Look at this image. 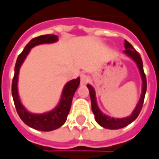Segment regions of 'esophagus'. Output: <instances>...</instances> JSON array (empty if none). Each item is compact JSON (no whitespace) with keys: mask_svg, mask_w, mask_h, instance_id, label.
Listing matches in <instances>:
<instances>
[{"mask_svg":"<svg viewBox=\"0 0 159 159\" xmlns=\"http://www.w3.org/2000/svg\"><path fill=\"white\" fill-rule=\"evenodd\" d=\"M89 81V78L86 74H81L80 75V84L81 85H86Z\"/></svg>","mask_w":159,"mask_h":159,"instance_id":"34e87169","label":"esophagus"}]
</instances>
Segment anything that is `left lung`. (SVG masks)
<instances>
[{"mask_svg": "<svg viewBox=\"0 0 159 159\" xmlns=\"http://www.w3.org/2000/svg\"><path fill=\"white\" fill-rule=\"evenodd\" d=\"M124 47L126 49L123 51V53L135 62L137 67L139 68L141 79H142L141 95H140L139 102L137 103L135 109L132 112L131 115L129 116H127V117L124 118H114L110 117L109 116L103 114L100 110L98 106V103H97V99H96L95 90H94V88L92 87V85L87 84V88L89 89V92H90L91 102H92V110L93 114H94V116H95L96 121L101 127H103L104 128H108V129H119V128H122L134 121L136 118L138 117L139 112H140V110L142 109L144 98H145V95H146V75H145V73H144V70H143V62L142 60H141V57L139 56V53L134 49V47L132 46L131 43H129L127 40H125Z\"/></svg>", "mask_w": 159, "mask_h": 159, "instance_id": "8db88e82", "label": "left lung"}]
</instances>
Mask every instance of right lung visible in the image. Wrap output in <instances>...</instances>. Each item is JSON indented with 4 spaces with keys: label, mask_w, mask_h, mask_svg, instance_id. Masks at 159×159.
I'll return each instance as SVG.
<instances>
[{
    "label": "right lung",
    "mask_w": 159,
    "mask_h": 159,
    "mask_svg": "<svg viewBox=\"0 0 159 159\" xmlns=\"http://www.w3.org/2000/svg\"><path fill=\"white\" fill-rule=\"evenodd\" d=\"M57 41L58 37L56 35H43L38 38H32L25 47L22 53L19 56L14 67V76L12 83V95L17 112L19 114L20 119L27 126L40 131H52L59 128L65 123V121H67V115L70 110L74 93L80 83V79L78 77L77 79L68 81L64 85L61 99L58 104L55 107V109L45 113L34 114L28 111L22 104L20 100L18 92V80L20 68L33 47L43 43H53Z\"/></svg>",
    "instance_id": "1"
}]
</instances>
